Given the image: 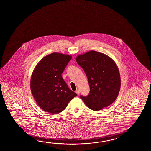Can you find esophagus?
Wrapping results in <instances>:
<instances>
[{
    "label": "esophagus",
    "instance_id": "esophagus-1",
    "mask_svg": "<svg viewBox=\"0 0 151 151\" xmlns=\"http://www.w3.org/2000/svg\"><path fill=\"white\" fill-rule=\"evenodd\" d=\"M76 93H77L78 96L79 95V94H80V91L79 90H76Z\"/></svg>",
    "mask_w": 151,
    "mask_h": 151
}]
</instances>
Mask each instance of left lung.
Returning <instances> with one entry per match:
<instances>
[{
	"instance_id": "1",
	"label": "left lung",
	"mask_w": 151,
	"mask_h": 151,
	"mask_svg": "<svg viewBox=\"0 0 151 151\" xmlns=\"http://www.w3.org/2000/svg\"><path fill=\"white\" fill-rule=\"evenodd\" d=\"M76 59L83 68L90 85L89 94L80 96L83 103L93 111L103 109L112 104L121 85L116 62L109 55L93 50L78 55Z\"/></svg>"
}]
</instances>
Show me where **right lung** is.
I'll return each instance as SVG.
<instances>
[{"instance_id": "1", "label": "right lung", "mask_w": 151, "mask_h": 151, "mask_svg": "<svg viewBox=\"0 0 151 151\" xmlns=\"http://www.w3.org/2000/svg\"><path fill=\"white\" fill-rule=\"evenodd\" d=\"M71 59V55L54 52L42 58L33 71L31 91L38 105L46 112H61L77 96L61 77Z\"/></svg>"}]
</instances>
